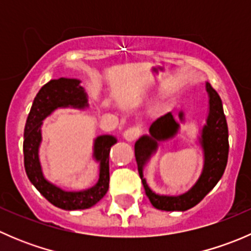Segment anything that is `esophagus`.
<instances>
[{"mask_svg": "<svg viewBox=\"0 0 251 251\" xmlns=\"http://www.w3.org/2000/svg\"><path fill=\"white\" fill-rule=\"evenodd\" d=\"M140 136V130L137 127H130L123 133V137L124 140H126L127 142H133L136 141Z\"/></svg>", "mask_w": 251, "mask_h": 251, "instance_id": "34e87169", "label": "esophagus"}]
</instances>
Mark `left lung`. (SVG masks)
<instances>
[{
    "label": "left lung",
    "mask_w": 251,
    "mask_h": 251,
    "mask_svg": "<svg viewBox=\"0 0 251 251\" xmlns=\"http://www.w3.org/2000/svg\"><path fill=\"white\" fill-rule=\"evenodd\" d=\"M209 108L205 124L199 127L196 143L203 153V169L196 183L179 196L158 194L148 186L143 176L144 166L158 151L160 142L173 141L178 136L181 124H184V111L179 110L178 121L171 113L159 118L149 127L148 135H143L135 143V156L144 193L155 209L164 211H186L196 206L221 179L228 159V127L222 107V100L209 82L205 83Z\"/></svg>",
    "instance_id": "obj_1"
}]
</instances>
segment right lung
<instances>
[{
	"instance_id": "obj_1",
	"label": "right lung",
	"mask_w": 251,
	"mask_h": 251,
	"mask_svg": "<svg viewBox=\"0 0 251 251\" xmlns=\"http://www.w3.org/2000/svg\"><path fill=\"white\" fill-rule=\"evenodd\" d=\"M85 110L88 97L78 78L59 77L50 80L37 92L24 128V166L27 178L35 188L54 206L63 210H83L97 204L109 188V151L118 142L113 135H100L93 140L92 159L98 164V181L83 191H65L48 181L40 160L44 120L57 109Z\"/></svg>"
}]
</instances>
